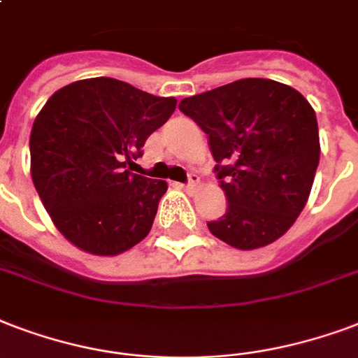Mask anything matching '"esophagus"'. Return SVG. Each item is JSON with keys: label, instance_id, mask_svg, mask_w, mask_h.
<instances>
[{"label": "esophagus", "instance_id": "34e87169", "mask_svg": "<svg viewBox=\"0 0 358 358\" xmlns=\"http://www.w3.org/2000/svg\"><path fill=\"white\" fill-rule=\"evenodd\" d=\"M197 185H199V178L195 176V174H191L189 182H187V184H182L180 187H182L184 191H187V193H193V191L197 189Z\"/></svg>", "mask_w": 358, "mask_h": 358}]
</instances>
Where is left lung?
I'll return each instance as SVG.
<instances>
[{
    "label": "left lung",
    "instance_id": "left-lung-1",
    "mask_svg": "<svg viewBox=\"0 0 358 358\" xmlns=\"http://www.w3.org/2000/svg\"><path fill=\"white\" fill-rule=\"evenodd\" d=\"M208 135L227 210L208 222L236 250L276 242L306 206L319 165L315 110L294 88L242 78L180 101Z\"/></svg>",
    "mask_w": 358,
    "mask_h": 358
}]
</instances>
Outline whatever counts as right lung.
I'll return each mask as SVG.
<instances>
[{"instance_id":"right-lung-1","label":"right lung","mask_w":358,"mask_h":358,"mask_svg":"<svg viewBox=\"0 0 358 358\" xmlns=\"http://www.w3.org/2000/svg\"><path fill=\"white\" fill-rule=\"evenodd\" d=\"M176 108L127 82H71L41 108L29 135L31 180L59 233L78 250L113 257L152 229L165 180L127 165Z\"/></svg>"}]
</instances>
